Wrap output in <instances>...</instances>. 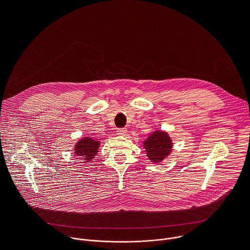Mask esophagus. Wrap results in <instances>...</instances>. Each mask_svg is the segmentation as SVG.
I'll use <instances>...</instances> for the list:
<instances>
[{
  "mask_svg": "<svg viewBox=\"0 0 250 250\" xmlns=\"http://www.w3.org/2000/svg\"><path fill=\"white\" fill-rule=\"evenodd\" d=\"M118 134L121 136H124L126 134V129L125 128H119L118 129Z\"/></svg>",
  "mask_w": 250,
  "mask_h": 250,
  "instance_id": "1",
  "label": "esophagus"
}]
</instances>
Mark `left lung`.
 <instances>
[{"label":"left lung","instance_id":"8db88e82","mask_svg":"<svg viewBox=\"0 0 250 250\" xmlns=\"http://www.w3.org/2000/svg\"><path fill=\"white\" fill-rule=\"evenodd\" d=\"M145 148L146 154L152 162H160L171 152L172 142L168 134L164 131H155L146 140Z\"/></svg>","mask_w":250,"mask_h":250}]
</instances>
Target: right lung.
<instances>
[{
  "label": "right lung",
  "mask_w": 250,
  "mask_h": 250,
  "mask_svg": "<svg viewBox=\"0 0 250 250\" xmlns=\"http://www.w3.org/2000/svg\"><path fill=\"white\" fill-rule=\"evenodd\" d=\"M99 146V141L91 137H84L76 144L74 152L76 153V156H81L85 160V162H89L97 154Z\"/></svg>",
  "instance_id": "right-lung-1"
}]
</instances>
